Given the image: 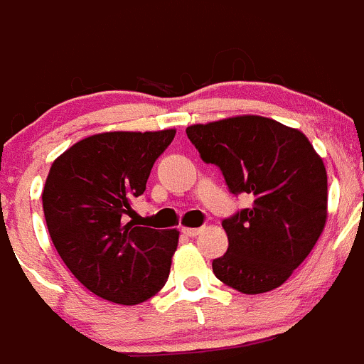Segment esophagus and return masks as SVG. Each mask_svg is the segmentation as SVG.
Instances as JSON below:
<instances>
[{"mask_svg":"<svg viewBox=\"0 0 364 364\" xmlns=\"http://www.w3.org/2000/svg\"><path fill=\"white\" fill-rule=\"evenodd\" d=\"M200 231H203V229H200V228H181L183 235L190 236V238H193V236H197Z\"/></svg>","mask_w":364,"mask_h":364,"instance_id":"esophagus-1","label":"esophagus"}]
</instances>
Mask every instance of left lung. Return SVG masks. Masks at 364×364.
<instances>
[{
  "label": "left lung",
  "instance_id": "8db88e82",
  "mask_svg": "<svg viewBox=\"0 0 364 364\" xmlns=\"http://www.w3.org/2000/svg\"><path fill=\"white\" fill-rule=\"evenodd\" d=\"M204 164L220 168L229 192L252 197L222 220L229 247L213 259L217 279L242 294L281 287L308 257L327 218V172L306 135L243 115L186 128Z\"/></svg>",
  "mask_w": 364,
  "mask_h": 364
}]
</instances>
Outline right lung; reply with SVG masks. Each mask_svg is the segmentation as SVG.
<instances>
[{
	"instance_id": "add662e5",
	"label": "right lung",
	"mask_w": 364,
	"mask_h": 364,
	"mask_svg": "<svg viewBox=\"0 0 364 364\" xmlns=\"http://www.w3.org/2000/svg\"><path fill=\"white\" fill-rule=\"evenodd\" d=\"M174 135L101 133L53 161L42 192L49 236L73 276L97 297L140 304L167 283L179 232L135 225L126 215Z\"/></svg>"
}]
</instances>
